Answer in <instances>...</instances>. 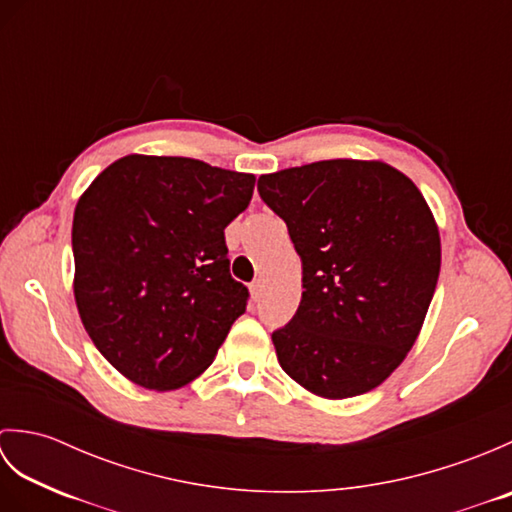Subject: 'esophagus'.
<instances>
[{
  "instance_id": "esophagus-1",
  "label": "esophagus",
  "mask_w": 512,
  "mask_h": 512,
  "mask_svg": "<svg viewBox=\"0 0 512 512\" xmlns=\"http://www.w3.org/2000/svg\"><path fill=\"white\" fill-rule=\"evenodd\" d=\"M248 288H250V297H253V299L257 301V299H259V295H262V281L255 279L253 284H250Z\"/></svg>"
}]
</instances>
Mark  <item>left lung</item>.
I'll return each instance as SVG.
<instances>
[{"instance_id": "8db88e82", "label": "left lung", "mask_w": 512, "mask_h": 512, "mask_svg": "<svg viewBox=\"0 0 512 512\" xmlns=\"http://www.w3.org/2000/svg\"><path fill=\"white\" fill-rule=\"evenodd\" d=\"M262 200L301 257V303L273 332L281 369L314 396L372 391L405 361L440 275V233L405 173L380 160H321L268 173Z\"/></svg>"}]
</instances>
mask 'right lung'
I'll return each mask as SVG.
<instances>
[{
  "label": "right lung",
  "mask_w": 512,
  "mask_h": 512,
  "mask_svg": "<svg viewBox=\"0 0 512 512\" xmlns=\"http://www.w3.org/2000/svg\"><path fill=\"white\" fill-rule=\"evenodd\" d=\"M253 189V173L129 154L76 202V308L96 350L132 383L154 391L191 383L246 312L224 228Z\"/></svg>",
  "instance_id": "obj_1"
}]
</instances>
